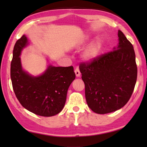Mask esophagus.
<instances>
[{
  "instance_id": "34e87169",
  "label": "esophagus",
  "mask_w": 147,
  "mask_h": 147,
  "mask_svg": "<svg viewBox=\"0 0 147 147\" xmlns=\"http://www.w3.org/2000/svg\"><path fill=\"white\" fill-rule=\"evenodd\" d=\"M74 73H75L76 77H80L81 76V73H80V69L78 68H76V69L74 70Z\"/></svg>"
}]
</instances>
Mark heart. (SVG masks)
I'll return each instance as SVG.
<instances>
[{"mask_svg":"<svg viewBox=\"0 0 147 147\" xmlns=\"http://www.w3.org/2000/svg\"><path fill=\"white\" fill-rule=\"evenodd\" d=\"M90 38L88 36H85V38L80 42L81 44H84L85 42H88ZM103 42L101 39H98L96 41L92 43L85 51H83L82 54V59L85 62H92L97 58L100 53L101 49L102 48Z\"/></svg>","mask_w":147,"mask_h":147,"instance_id":"heart-1","label":"heart"}]
</instances>
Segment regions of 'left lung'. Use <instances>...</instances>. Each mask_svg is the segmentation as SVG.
<instances>
[{"mask_svg":"<svg viewBox=\"0 0 147 147\" xmlns=\"http://www.w3.org/2000/svg\"><path fill=\"white\" fill-rule=\"evenodd\" d=\"M113 51L80 65L85 85V97L94 112L104 114L125 105L136 82L137 65L133 46L121 31Z\"/></svg>","mask_w":147,"mask_h":147,"instance_id":"left-lung-1","label":"left lung"}]
</instances>
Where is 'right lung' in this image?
I'll use <instances>...</instances> for the list:
<instances>
[{
  "label": "right lung",
  "instance_id": "1",
  "mask_svg": "<svg viewBox=\"0 0 147 147\" xmlns=\"http://www.w3.org/2000/svg\"><path fill=\"white\" fill-rule=\"evenodd\" d=\"M28 44L24 35L15 43L11 64L12 88L19 102L28 111L41 116H53L64 108L68 88L76 78L73 67L49 65L41 75H31L23 70L20 58Z\"/></svg>",
  "mask_w": 147,
  "mask_h": 147
}]
</instances>
